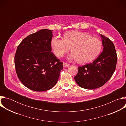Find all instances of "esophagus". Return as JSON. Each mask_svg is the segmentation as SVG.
I'll return each mask as SVG.
<instances>
[{
	"mask_svg": "<svg viewBox=\"0 0 126 126\" xmlns=\"http://www.w3.org/2000/svg\"><path fill=\"white\" fill-rule=\"evenodd\" d=\"M63 65L64 67H67L69 66V65H70L69 64H67V63H65V62H63Z\"/></svg>",
	"mask_w": 126,
	"mask_h": 126,
	"instance_id": "obj_1",
	"label": "esophagus"
}]
</instances>
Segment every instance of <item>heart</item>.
I'll use <instances>...</instances> for the list:
<instances>
[{
	"label": "heart",
	"instance_id": "heart-1",
	"mask_svg": "<svg viewBox=\"0 0 126 126\" xmlns=\"http://www.w3.org/2000/svg\"><path fill=\"white\" fill-rule=\"evenodd\" d=\"M51 47L55 55L63 56L70 50L72 51L68 56L70 60H77L80 64L93 61L101 50V42L98 38L91 36L89 34L79 31L67 32L63 39L54 37L51 42Z\"/></svg>",
	"mask_w": 126,
	"mask_h": 126
}]
</instances>
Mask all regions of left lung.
Masks as SVG:
<instances>
[{"instance_id":"8db88e82","label":"left lung","mask_w":126,"mask_h":126,"mask_svg":"<svg viewBox=\"0 0 126 126\" xmlns=\"http://www.w3.org/2000/svg\"><path fill=\"white\" fill-rule=\"evenodd\" d=\"M103 51L93 62L78 67L74 77L76 83L81 88L94 89L101 87L108 81L116 69L117 56L115 46L108 38L100 34Z\"/></svg>"}]
</instances>
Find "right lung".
Returning a JSON list of instances; mask_svg holds the SVG:
<instances>
[{
    "label": "right lung",
    "mask_w": 126,
    "mask_h": 126,
    "mask_svg": "<svg viewBox=\"0 0 126 126\" xmlns=\"http://www.w3.org/2000/svg\"><path fill=\"white\" fill-rule=\"evenodd\" d=\"M53 30L41 29L28 35L18 46L14 58L18 77L27 88L42 92L54 86L63 63L51 52Z\"/></svg>",
    "instance_id": "add662e5"
}]
</instances>
